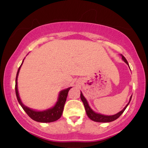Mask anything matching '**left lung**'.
<instances>
[{"mask_svg":"<svg viewBox=\"0 0 148 148\" xmlns=\"http://www.w3.org/2000/svg\"><path fill=\"white\" fill-rule=\"evenodd\" d=\"M121 56H122V58H123V60L129 65L128 62H127L126 58H125L124 57L123 55H121ZM132 97H130V101H129V103H127V104L126 105V106H125L121 111H120L119 113H116V114H115V115H104L102 114H100V113H95L94 111H92V108L90 107L89 105H88L87 100H86V98L84 97V96L83 95L82 92H81V99L82 100L83 103H84L85 109H86V113H87V115L88 116V118L90 119V120H93V121L97 122V123H110V122L114 121V120H116V119H118L119 117L120 116V115L123 114V113L125 111V110L126 109L127 106H128L129 103H130V102L131 99H132Z\"/></svg>","mask_w":148,"mask_h":148,"instance_id":"1","label":"left lung"}]
</instances>
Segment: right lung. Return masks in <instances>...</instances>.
Instances as JSON below:
<instances>
[{"label":"right lung","instance_id":"obj_1","mask_svg":"<svg viewBox=\"0 0 148 148\" xmlns=\"http://www.w3.org/2000/svg\"><path fill=\"white\" fill-rule=\"evenodd\" d=\"M22 64H23V62H22L21 66H20L19 68L18 69L17 74H16V84H15V92H16V98H17L19 104L21 105L23 109L28 114V116L31 119H33V120H35V121L39 122V123H52V122L56 121V120L60 118L61 115L62 114V111H63L64 106V103H65L66 99H67L68 92L70 90V88H72V87L60 91V92L59 93L58 99L57 102L53 108H51L49 109L45 110V111H35V110L31 109V108L25 106L21 102V99H20L19 95H18L17 89V77Z\"/></svg>","mask_w":148,"mask_h":148}]
</instances>
